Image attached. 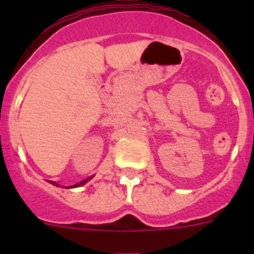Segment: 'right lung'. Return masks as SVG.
I'll use <instances>...</instances> for the list:
<instances>
[{
	"instance_id": "add662e5",
	"label": "right lung",
	"mask_w": 254,
	"mask_h": 254,
	"mask_svg": "<svg viewBox=\"0 0 254 254\" xmlns=\"http://www.w3.org/2000/svg\"><path fill=\"white\" fill-rule=\"evenodd\" d=\"M89 179H90V178H89ZM86 182H87V179H85V181L80 182V183H77V185H73V186H71V187H78V186H82V185H84V183H86ZM53 185H56L55 182H53ZM57 186H58V185H57Z\"/></svg>"
}]
</instances>
